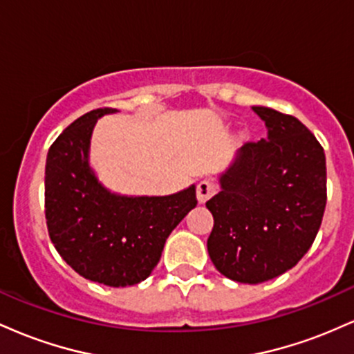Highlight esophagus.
<instances>
[{
  "instance_id": "1",
  "label": "esophagus",
  "mask_w": 354,
  "mask_h": 354,
  "mask_svg": "<svg viewBox=\"0 0 354 354\" xmlns=\"http://www.w3.org/2000/svg\"><path fill=\"white\" fill-rule=\"evenodd\" d=\"M216 191H218V186L214 181H211V180L200 181L198 183V188H196L198 203H200V205H205V203L208 201L209 198L216 193Z\"/></svg>"
}]
</instances>
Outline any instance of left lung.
I'll return each mask as SVG.
<instances>
[{"label":"left lung","instance_id":"obj_1","mask_svg":"<svg viewBox=\"0 0 354 354\" xmlns=\"http://www.w3.org/2000/svg\"><path fill=\"white\" fill-rule=\"evenodd\" d=\"M268 135L246 143L219 174L206 201L214 219L208 253L221 274L258 284L286 273L306 254L326 206V158L295 116L253 106Z\"/></svg>","mask_w":354,"mask_h":354}]
</instances>
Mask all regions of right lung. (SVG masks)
Here are the masks:
<instances>
[{
	"label": "right lung",
	"instance_id": "right-lung-1",
	"mask_svg": "<svg viewBox=\"0 0 354 354\" xmlns=\"http://www.w3.org/2000/svg\"><path fill=\"white\" fill-rule=\"evenodd\" d=\"M115 108L86 113L51 145L44 169L48 233L61 258L89 281L133 286L160 261L166 239L196 201V186L168 196L108 189L89 165L96 121Z\"/></svg>",
	"mask_w": 354,
	"mask_h": 354
}]
</instances>
